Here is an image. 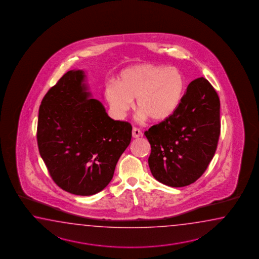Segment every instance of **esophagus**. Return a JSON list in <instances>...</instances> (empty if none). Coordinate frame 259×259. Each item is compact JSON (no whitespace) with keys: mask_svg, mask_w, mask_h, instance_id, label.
Here are the masks:
<instances>
[{"mask_svg":"<svg viewBox=\"0 0 259 259\" xmlns=\"http://www.w3.org/2000/svg\"><path fill=\"white\" fill-rule=\"evenodd\" d=\"M143 135V133L141 132V130H139L138 127H133L132 130V137L139 138Z\"/></svg>","mask_w":259,"mask_h":259,"instance_id":"34e87169","label":"esophagus"}]
</instances>
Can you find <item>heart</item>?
Wrapping results in <instances>:
<instances>
[{
	"instance_id": "obj_1",
	"label": "heart",
	"mask_w": 259,
	"mask_h": 259,
	"mask_svg": "<svg viewBox=\"0 0 259 259\" xmlns=\"http://www.w3.org/2000/svg\"><path fill=\"white\" fill-rule=\"evenodd\" d=\"M184 88L185 79L179 69L141 64L122 70L116 84L106 85L105 96L112 111L119 117L127 115L135 99L141 119L149 117L152 121L159 122L174 114Z\"/></svg>"
}]
</instances>
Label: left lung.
Wrapping results in <instances>:
<instances>
[{"instance_id":"left-lung-1","label":"left lung","mask_w":259,"mask_h":259,"mask_svg":"<svg viewBox=\"0 0 259 259\" xmlns=\"http://www.w3.org/2000/svg\"><path fill=\"white\" fill-rule=\"evenodd\" d=\"M220 102L204 77L189 84L172 116L144 132L153 176L170 187L196 182L209 165L220 134Z\"/></svg>"}]
</instances>
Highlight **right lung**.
<instances>
[{"instance_id":"right-lung-1","label":"right lung","mask_w":259,"mask_h":259,"mask_svg":"<svg viewBox=\"0 0 259 259\" xmlns=\"http://www.w3.org/2000/svg\"><path fill=\"white\" fill-rule=\"evenodd\" d=\"M83 70H70L45 94L37 142L53 181L88 196L104 190L132 140V125L114 120L91 94Z\"/></svg>"}]
</instances>
